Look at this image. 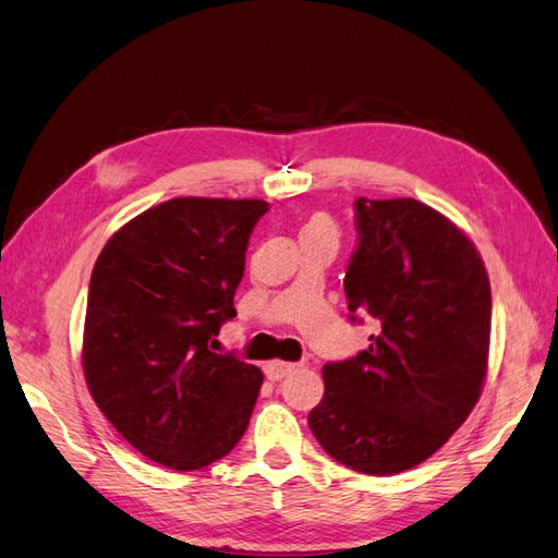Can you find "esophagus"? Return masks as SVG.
<instances>
[{
    "instance_id": "1",
    "label": "esophagus",
    "mask_w": 558,
    "mask_h": 558,
    "mask_svg": "<svg viewBox=\"0 0 558 558\" xmlns=\"http://www.w3.org/2000/svg\"><path fill=\"white\" fill-rule=\"evenodd\" d=\"M294 367H296L294 363H284V361H270V363H266L264 373H266V377H268L270 381H280L282 377H288Z\"/></svg>"
}]
</instances>
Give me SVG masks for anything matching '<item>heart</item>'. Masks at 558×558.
<instances>
[{"mask_svg": "<svg viewBox=\"0 0 558 558\" xmlns=\"http://www.w3.org/2000/svg\"><path fill=\"white\" fill-rule=\"evenodd\" d=\"M320 228H325V231H335V226H332V221H330V217H327V214H313V217L304 226V233L306 231H320Z\"/></svg>", "mask_w": 558, "mask_h": 558, "instance_id": "heart-1", "label": "heart"}]
</instances>
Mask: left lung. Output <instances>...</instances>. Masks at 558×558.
<instances>
[{
  "label": "left lung",
  "mask_w": 558,
  "mask_h": 558,
  "mask_svg": "<svg viewBox=\"0 0 558 558\" xmlns=\"http://www.w3.org/2000/svg\"><path fill=\"white\" fill-rule=\"evenodd\" d=\"M344 292L379 332L325 363L308 426L344 466L389 476L422 464L474 410L490 349V282L481 254L440 211L412 197L355 199Z\"/></svg>",
  "instance_id": "obj_1"
}]
</instances>
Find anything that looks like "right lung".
<instances>
[{"mask_svg": "<svg viewBox=\"0 0 558 558\" xmlns=\"http://www.w3.org/2000/svg\"><path fill=\"white\" fill-rule=\"evenodd\" d=\"M264 199L174 197L124 223L94 266L82 365L98 410L148 460L195 471L247 432L264 375L214 353Z\"/></svg>", "mask_w": 558, "mask_h": 558, "instance_id": "1", "label": "right lung"}]
</instances>
